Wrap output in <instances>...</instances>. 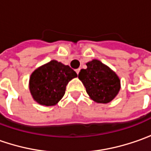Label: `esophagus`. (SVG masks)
<instances>
[{
  "label": "esophagus",
  "mask_w": 151,
  "mask_h": 151,
  "mask_svg": "<svg viewBox=\"0 0 151 151\" xmlns=\"http://www.w3.org/2000/svg\"><path fill=\"white\" fill-rule=\"evenodd\" d=\"M79 72H80V68L76 69V73H77V74H78V73H79Z\"/></svg>",
  "instance_id": "34e87169"
}]
</instances>
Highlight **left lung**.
Instances as JSON below:
<instances>
[{
  "instance_id": "1",
  "label": "left lung",
  "mask_w": 151,
  "mask_h": 151,
  "mask_svg": "<svg viewBox=\"0 0 151 151\" xmlns=\"http://www.w3.org/2000/svg\"><path fill=\"white\" fill-rule=\"evenodd\" d=\"M87 68L81 69L78 78L84 85L90 98L97 103H109L120 90L119 76L110 67L93 59L86 63Z\"/></svg>"
}]
</instances>
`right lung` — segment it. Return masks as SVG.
Returning a JSON list of instances; mask_svg holds the SVG:
<instances>
[{
    "instance_id": "add662e5",
    "label": "right lung",
    "mask_w": 151,
    "mask_h": 151,
    "mask_svg": "<svg viewBox=\"0 0 151 151\" xmlns=\"http://www.w3.org/2000/svg\"><path fill=\"white\" fill-rule=\"evenodd\" d=\"M78 77L67 65L52 60L36 68L30 76L29 90L35 102L42 106H55L66 92L67 84Z\"/></svg>"
}]
</instances>
